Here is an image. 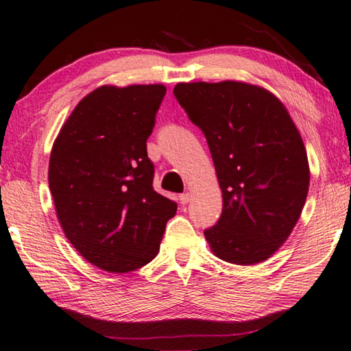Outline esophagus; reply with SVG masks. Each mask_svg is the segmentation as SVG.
<instances>
[{
    "mask_svg": "<svg viewBox=\"0 0 351 351\" xmlns=\"http://www.w3.org/2000/svg\"><path fill=\"white\" fill-rule=\"evenodd\" d=\"M190 199H191V195H190V193H184V195H180V196H179L180 204H188V202H190Z\"/></svg>",
    "mask_w": 351,
    "mask_h": 351,
    "instance_id": "34e87169",
    "label": "esophagus"
}]
</instances>
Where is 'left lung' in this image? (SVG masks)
Listing matches in <instances>:
<instances>
[{"label":"left lung","instance_id":"left-lung-1","mask_svg":"<svg viewBox=\"0 0 351 351\" xmlns=\"http://www.w3.org/2000/svg\"><path fill=\"white\" fill-rule=\"evenodd\" d=\"M174 96L206 136L223 193L221 217L204 236L232 264L267 260L291 234L308 193L301 134L280 101L256 85L177 84Z\"/></svg>","mask_w":351,"mask_h":351}]
</instances>
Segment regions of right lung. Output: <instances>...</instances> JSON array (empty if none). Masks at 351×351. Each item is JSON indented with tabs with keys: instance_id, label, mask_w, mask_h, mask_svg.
Listing matches in <instances>:
<instances>
[{
	"instance_id": "1",
	"label": "right lung",
	"mask_w": 351,
	"mask_h": 351,
	"mask_svg": "<svg viewBox=\"0 0 351 351\" xmlns=\"http://www.w3.org/2000/svg\"><path fill=\"white\" fill-rule=\"evenodd\" d=\"M165 85H104L75 106L53 142L49 186L68 241L88 263L123 274L158 255L177 204L154 190L147 139Z\"/></svg>"
}]
</instances>
